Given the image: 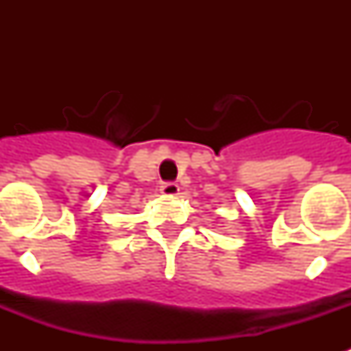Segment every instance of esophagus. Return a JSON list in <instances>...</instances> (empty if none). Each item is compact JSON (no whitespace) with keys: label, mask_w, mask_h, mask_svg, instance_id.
I'll return each mask as SVG.
<instances>
[{"label":"esophagus","mask_w":351,"mask_h":351,"mask_svg":"<svg viewBox=\"0 0 351 351\" xmlns=\"http://www.w3.org/2000/svg\"><path fill=\"white\" fill-rule=\"evenodd\" d=\"M160 191H162V195H165V197H175V195H178V191H180V187H178L176 182H164V184L160 186Z\"/></svg>","instance_id":"1"}]
</instances>
